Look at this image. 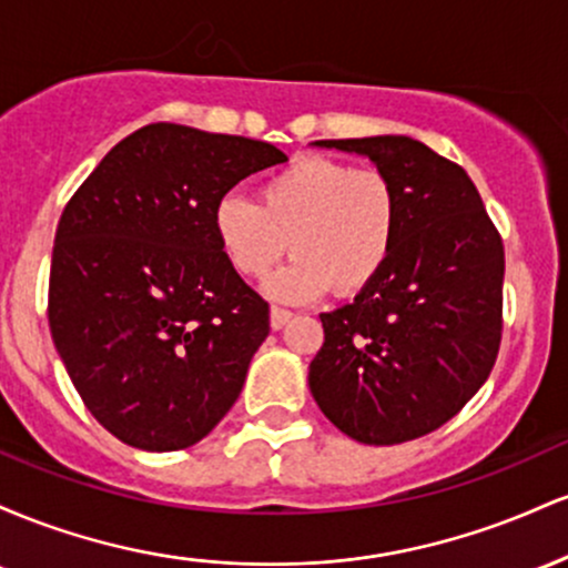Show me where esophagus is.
Listing matches in <instances>:
<instances>
[{
    "instance_id": "esophagus-1",
    "label": "esophagus",
    "mask_w": 568,
    "mask_h": 568,
    "mask_svg": "<svg viewBox=\"0 0 568 568\" xmlns=\"http://www.w3.org/2000/svg\"><path fill=\"white\" fill-rule=\"evenodd\" d=\"M291 317H293L291 310H283V306H272V310H270V325H272V331L283 328V325L288 323Z\"/></svg>"
}]
</instances>
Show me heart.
<instances>
[{"mask_svg":"<svg viewBox=\"0 0 568 568\" xmlns=\"http://www.w3.org/2000/svg\"><path fill=\"white\" fill-rule=\"evenodd\" d=\"M213 237L243 277H264L285 251L293 262L266 280L277 302H310L334 288L355 296L393 256L397 197L376 168L298 158L258 186V205L226 194L213 205Z\"/></svg>","mask_w":568,"mask_h":568,"instance_id":"1","label":"heart"}]
</instances>
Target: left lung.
Here are the masks:
<instances>
[{
  "label": "left lung",
  "instance_id": "left-lung-1",
  "mask_svg": "<svg viewBox=\"0 0 568 568\" xmlns=\"http://www.w3.org/2000/svg\"><path fill=\"white\" fill-rule=\"evenodd\" d=\"M315 146L363 154L387 175L397 237L382 275L321 315L312 397L357 443L422 438L465 408L497 361L501 237L470 175L422 141L371 135Z\"/></svg>",
  "mask_w": 568,
  "mask_h": 568
}]
</instances>
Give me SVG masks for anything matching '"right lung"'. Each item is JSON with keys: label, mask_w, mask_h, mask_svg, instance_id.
<instances>
[{"label": "right lung", "mask_w": 568, "mask_h": 568, "mask_svg": "<svg viewBox=\"0 0 568 568\" xmlns=\"http://www.w3.org/2000/svg\"><path fill=\"white\" fill-rule=\"evenodd\" d=\"M266 141L154 122L63 207L48 321L69 379L114 438L179 452L234 406L270 304L226 264L213 205L285 162Z\"/></svg>", "instance_id": "right-lung-1"}]
</instances>
